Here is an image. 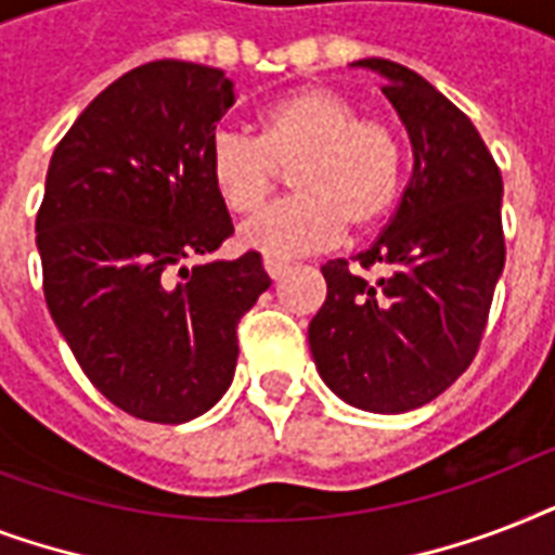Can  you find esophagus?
Masks as SVG:
<instances>
[{
	"label": "esophagus",
	"mask_w": 555,
	"mask_h": 555,
	"mask_svg": "<svg viewBox=\"0 0 555 555\" xmlns=\"http://www.w3.org/2000/svg\"><path fill=\"white\" fill-rule=\"evenodd\" d=\"M264 270H268V276H270V279H279V276H285V270H287V261H282V259H273V256H264Z\"/></svg>",
	"instance_id": "1"
}]
</instances>
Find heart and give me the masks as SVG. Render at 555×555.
<instances>
[{
  "mask_svg": "<svg viewBox=\"0 0 555 555\" xmlns=\"http://www.w3.org/2000/svg\"><path fill=\"white\" fill-rule=\"evenodd\" d=\"M354 100L325 86H302L261 112L259 138L221 126L209 138L207 176L230 212H253L291 172L294 198L242 227V242L264 256H299L339 235L371 233L397 207L403 186L400 134L360 117Z\"/></svg>",
  "mask_w": 555,
  "mask_h": 555,
  "instance_id": "heart-1",
  "label": "heart"
}]
</instances>
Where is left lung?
<instances>
[{
    "label": "left lung",
    "instance_id": "1",
    "mask_svg": "<svg viewBox=\"0 0 555 555\" xmlns=\"http://www.w3.org/2000/svg\"><path fill=\"white\" fill-rule=\"evenodd\" d=\"M386 77V98L412 141L400 207L369 250L365 282L348 259L322 264L328 296L308 325L313 363L346 403L412 412L455 383L478 354L504 270L501 172L461 108L391 60H357Z\"/></svg>",
    "mask_w": 555,
    "mask_h": 555
}]
</instances>
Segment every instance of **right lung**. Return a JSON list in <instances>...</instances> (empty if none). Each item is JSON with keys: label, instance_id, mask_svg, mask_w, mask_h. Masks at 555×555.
<instances>
[{"label": "right lung", "instance_id": "add662e5", "mask_svg": "<svg viewBox=\"0 0 555 555\" xmlns=\"http://www.w3.org/2000/svg\"><path fill=\"white\" fill-rule=\"evenodd\" d=\"M233 103L221 68L138 65L91 100L48 164V311L100 395L141 421L186 423L221 400L238 320L270 287L256 250L185 268L233 235L207 176Z\"/></svg>", "mask_w": 555, "mask_h": 555}]
</instances>
